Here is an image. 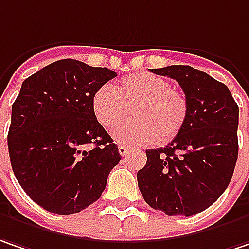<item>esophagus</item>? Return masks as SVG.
I'll list each match as a JSON object with an SVG mask.
<instances>
[{"instance_id": "1", "label": "esophagus", "mask_w": 249, "mask_h": 249, "mask_svg": "<svg viewBox=\"0 0 249 249\" xmlns=\"http://www.w3.org/2000/svg\"><path fill=\"white\" fill-rule=\"evenodd\" d=\"M118 152H120V155H121V156H126V155H128V152H129V149H128L125 145H120V146H118Z\"/></svg>"}]
</instances>
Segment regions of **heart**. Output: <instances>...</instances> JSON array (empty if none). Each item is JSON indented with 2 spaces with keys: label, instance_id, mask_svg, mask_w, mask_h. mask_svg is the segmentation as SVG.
I'll list each match as a JSON object with an SVG mask.
<instances>
[{
  "label": "heart",
  "instance_id": "obj_1",
  "mask_svg": "<svg viewBox=\"0 0 249 249\" xmlns=\"http://www.w3.org/2000/svg\"><path fill=\"white\" fill-rule=\"evenodd\" d=\"M95 118L104 128L124 123L132 110L135 121L121 125L112 137L125 145L141 146L176 138L189 117L186 94L172 83L152 73H134L118 81L115 89L104 84L91 101Z\"/></svg>",
  "mask_w": 249,
  "mask_h": 249
}]
</instances>
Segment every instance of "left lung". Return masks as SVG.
I'll use <instances>...</instances> for the list:
<instances>
[{
	"label": "left lung",
	"instance_id": "1",
	"mask_svg": "<svg viewBox=\"0 0 249 249\" xmlns=\"http://www.w3.org/2000/svg\"><path fill=\"white\" fill-rule=\"evenodd\" d=\"M180 84L189 117L165 148L148 149L137 173L145 201L168 215L209 209L227 189L238 158V106L226 84L192 66L151 69Z\"/></svg>",
	"mask_w": 249,
	"mask_h": 249
}]
</instances>
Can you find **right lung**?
I'll return each mask as SVG.
<instances>
[{"label":"right lung","mask_w":249,"mask_h":249,"mask_svg":"<svg viewBox=\"0 0 249 249\" xmlns=\"http://www.w3.org/2000/svg\"><path fill=\"white\" fill-rule=\"evenodd\" d=\"M115 76L107 67L63 59L22 83L12 104L8 151L18 183L45 210H84L101 197L120 163L118 148L91 107L95 90Z\"/></svg>","instance_id":"1"}]
</instances>
